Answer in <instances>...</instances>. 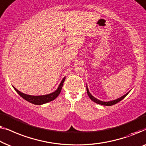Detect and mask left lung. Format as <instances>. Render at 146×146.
Here are the masks:
<instances>
[{"label":"left lung","mask_w":146,"mask_h":146,"mask_svg":"<svg viewBox=\"0 0 146 146\" xmlns=\"http://www.w3.org/2000/svg\"><path fill=\"white\" fill-rule=\"evenodd\" d=\"M87 94H88V96H89V98H91V99L93 100V102H96V103H97L98 104H101V105H104V106H112V105H114V104L118 103L120 101H121L122 99H124V98L126 97V96L128 95V94L130 93V91L128 92V93H127L126 94H125L124 95H123L122 96H121V97L117 98V99H115L113 100H110V101H107V102H104V101H102V100H100L97 99V98H96L95 97H94V96L92 95L91 94V93L89 92V88L87 87Z\"/></svg>","instance_id":"1"}]
</instances>
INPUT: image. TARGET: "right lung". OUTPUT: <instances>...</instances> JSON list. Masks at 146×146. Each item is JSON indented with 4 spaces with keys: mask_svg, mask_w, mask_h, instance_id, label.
<instances>
[{
    "mask_svg": "<svg viewBox=\"0 0 146 146\" xmlns=\"http://www.w3.org/2000/svg\"><path fill=\"white\" fill-rule=\"evenodd\" d=\"M65 80V77L61 80L60 84H59L57 89L55 90V91H53V93H51L48 94H44V95H38V96H33L30 95V94H24L20 91H18V89H16L14 86H12L14 90L17 92L18 94L21 96L22 98H23L24 100H27L28 102L32 103L34 104H37V105H42V104L48 103V102L52 101L54 99H55L57 96H59V94H60L61 89H62L63 83H64Z\"/></svg>",
    "mask_w": 146,
    "mask_h": 146,
    "instance_id": "add662e5",
    "label": "right lung"
}]
</instances>
